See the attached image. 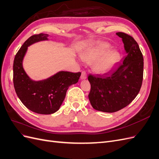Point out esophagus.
Wrapping results in <instances>:
<instances>
[{
  "label": "esophagus",
  "instance_id": "obj_1",
  "mask_svg": "<svg viewBox=\"0 0 159 159\" xmlns=\"http://www.w3.org/2000/svg\"><path fill=\"white\" fill-rule=\"evenodd\" d=\"M81 80H85L86 78H87V74H86L85 71H83L82 72H81Z\"/></svg>",
  "mask_w": 159,
  "mask_h": 159
}]
</instances>
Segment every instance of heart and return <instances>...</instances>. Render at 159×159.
I'll return each instance as SVG.
<instances>
[{
	"label": "heart",
	"mask_w": 159,
	"mask_h": 159,
	"mask_svg": "<svg viewBox=\"0 0 159 159\" xmlns=\"http://www.w3.org/2000/svg\"><path fill=\"white\" fill-rule=\"evenodd\" d=\"M111 45L106 42H99L89 47L81 55V59L89 64H93V71L98 74H105L113 70L121 60L119 52L108 51Z\"/></svg>",
	"instance_id": "obj_1"
}]
</instances>
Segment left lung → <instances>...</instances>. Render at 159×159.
Listing matches in <instances>:
<instances>
[{
    "label": "left lung",
    "instance_id": "8db88e82",
    "mask_svg": "<svg viewBox=\"0 0 159 159\" xmlns=\"http://www.w3.org/2000/svg\"><path fill=\"white\" fill-rule=\"evenodd\" d=\"M116 34L122 38L127 56L109 73L88 76L91 106L106 113L116 112L131 103L140 91L143 77V57L137 42L123 32Z\"/></svg>",
    "mask_w": 159,
    "mask_h": 159
}]
</instances>
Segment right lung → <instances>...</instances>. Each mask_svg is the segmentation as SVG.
<instances>
[{
	"instance_id": "right-lung-1",
	"label": "right lung",
	"mask_w": 159,
	"mask_h": 159,
	"mask_svg": "<svg viewBox=\"0 0 159 159\" xmlns=\"http://www.w3.org/2000/svg\"><path fill=\"white\" fill-rule=\"evenodd\" d=\"M48 34L33 35L24 43L15 56L13 64V82L17 96L32 111L48 115L56 112L63 103L70 85L78 83L81 72L60 71L46 79H31L23 68L28 47L41 41L48 40Z\"/></svg>"
}]
</instances>
